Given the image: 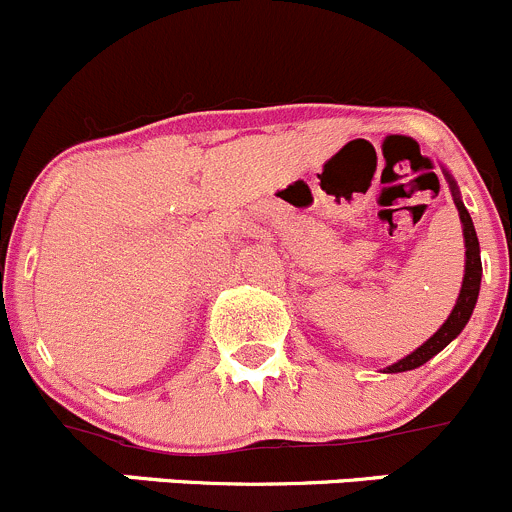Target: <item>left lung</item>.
<instances>
[{"label":"left lung","mask_w":512,"mask_h":512,"mask_svg":"<svg viewBox=\"0 0 512 512\" xmlns=\"http://www.w3.org/2000/svg\"><path fill=\"white\" fill-rule=\"evenodd\" d=\"M450 182V190H453V200L455 207H458L460 222H463V237H465V277H463V287H460L458 302H455L453 312H450L448 320L443 322L438 332L430 337L428 342L418 347L415 352H410L408 357L398 360L395 365L385 367V372H405V370H415V367L425 365L433 355H438L445 345L455 340V337L463 332V327L468 325L470 315H473V307L478 302V292H480V275H483V262H480V245H478V235H475L473 220H470V212L465 210L463 200H460L458 185H455L453 177L445 172Z\"/></svg>","instance_id":"1"}]
</instances>
